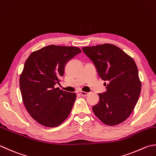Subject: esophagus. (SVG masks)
Listing matches in <instances>:
<instances>
[{
    "label": "esophagus",
    "instance_id": "esophagus-1",
    "mask_svg": "<svg viewBox=\"0 0 156 156\" xmlns=\"http://www.w3.org/2000/svg\"><path fill=\"white\" fill-rule=\"evenodd\" d=\"M80 94L81 96H86L88 95V93L86 92H83V91H81Z\"/></svg>",
    "mask_w": 156,
    "mask_h": 156
}]
</instances>
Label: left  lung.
<instances>
[{
  "mask_svg": "<svg viewBox=\"0 0 156 156\" xmlns=\"http://www.w3.org/2000/svg\"><path fill=\"white\" fill-rule=\"evenodd\" d=\"M93 62L107 91L98 94V103L93 106L95 115L108 126L124 122L133 113L141 90V82L134 60L112 44L82 48Z\"/></svg>",
  "mask_w": 156,
  "mask_h": 156,
  "instance_id": "obj_1",
  "label": "left lung"
}]
</instances>
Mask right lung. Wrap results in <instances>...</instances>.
Wrapping results in <instances>:
<instances>
[{"instance_id":"right-lung-1","label":"right lung","mask_w":156,"mask_h":156,"mask_svg":"<svg viewBox=\"0 0 156 156\" xmlns=\"http://www.w3.org/2000/svg\"><path fill=\"white\" fill-rule=\"evenodd\" d=\"M76 47L48 45L32 52L20 77V88L26 110L46 127L60 125L72 110L75 93L55 88L64 75L66 64L81 53Z\"/></svg>"}]
</instances>
